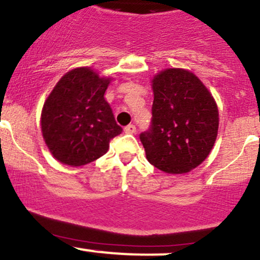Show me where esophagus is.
I'll return each mask as SVG.
<instances>
[{
    "instance_id": "obj_1",
    "label": "esophagus",
    "mask_w": 260,
    "mask_h": 260,
    "mask_svg": "<svg viewBox=\"0 0 260 260\" xmlns=\"http://www.w3.org/2000/svg\"><path fill=\"white\" fill-rule=\"evenodd\" d=\"M124 131H125V133H126V134H135V133H136L135 125H133V124L127 125V126L124 129Z\"/></svg>"
}]
</instances>
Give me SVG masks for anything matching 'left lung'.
Wrapping results in <instances>:
<instances>
[{
  "label": "left lung",
  "instance_id": "left-lung-1",
  "mask_svg": "<svg viewBox=\"0 0 260 260\" xmlns=\"http://www.w3.org/2000/svg\"><path fill=\"white\" fill-rule=\"evenodd\" d=\"M152 125L140 135L147 161L168 174H184L211 152L218 108L208 87L186 69H166L151 80Z\"/></svg>",
  "mask_w": 260,
  "mask_h": 260
}]
</instances>
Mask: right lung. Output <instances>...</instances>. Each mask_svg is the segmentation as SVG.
Here are the masks:
<instances>
[{
  "mask_svg": "<svg viewBox=\"0 0 260 260\" xmlns=\"http://www.w3.org/2000/svg\"><path fill=\"white\" fill-rule=\"evenodd\" d=\"M113 78L92 67L70 70L44 102L43 139L56 161L80 167L107 153L110 139L122 129L104 98Z\"/></svg>",
  "mask_w": 260,
  "mask_h": 260,
  "instance_id": "right-lung-1",
  "label": "right lung"
}]
</instances>
